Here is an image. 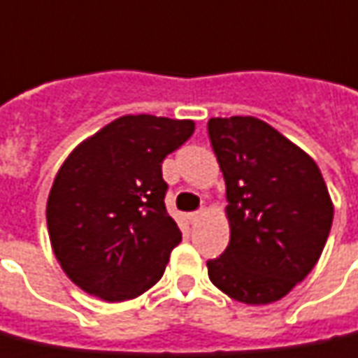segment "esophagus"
<instances>
[{
	"instance_id": "obj_1",
	"label": "esophagus",
	"mask_w": 358,
	"mask_h": 358,
	"mask_svg": "<svg viewBox=\"0 0 358 358\" xmlns=\"http://www.w3.org/2000/svg\"><path fill=\"white\" fill-rule=\"evenodd\" d=\"M203 215L205 211H194V213H187V219H189V222H197Z\"/></svg>"
}]
</instances>
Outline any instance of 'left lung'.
<instances>
[{"label": "left lung", "mask_w": 358, "mask_h": 358, "mask_svg": "<svg viewBox=\"0 0 358 358\" xmlns=\"http://www.w3.org/2000/svg\"><path fill=\"white\" fill-rule=\"evenodd\" d=\"M211 147L227 184L231 242L207 262L211 283L244 304L289 294L318 264L334 203L318 164L252 116L211 118Z\"/></svg>", "instance_id": "1"}]
</instances>
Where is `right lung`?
Returning a JSON list of instances; mask_svg holds the SVG:
<instances>
[{
	"label": "right lung",
	"instance_id": "add662e5",
	"mask_svg": "<svg viewBox=\"0 0 358 358\" xmlns=\"http://www.w3.org/2000/svg\"><path fill=\"white\" fill-rule=\"evenodd\" d=\"M194 129L192 120L129 114L64 161L50 189L46 222L54 256L85 292L122 302L161 279L182 240L164 207L162 161Z\"/></svg>",
	"mask_w": 358,
	"mask_h": 358
}]
</instances>
